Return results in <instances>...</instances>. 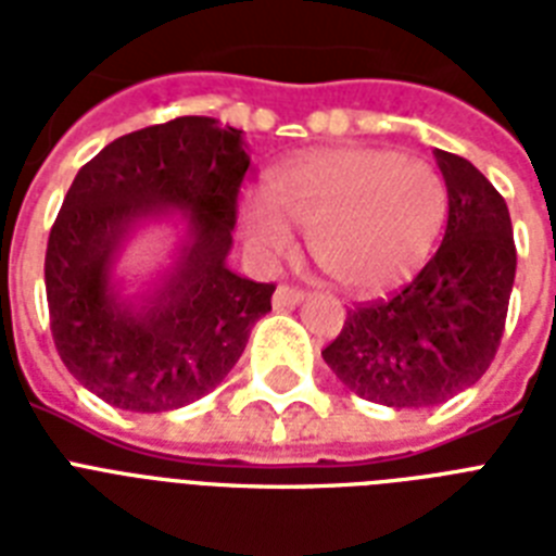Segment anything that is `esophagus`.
I'll return each instance as SVG.
<instances>
[{
	"label": "esophagus",
	"instance_id": "esophagus-1",
	"mask_svg": "<svg viewBox=\"0 0 556 556\" xmlns=\"http://www.w3.org/2000/svg\"><path fill=\"white\" fill-rule=\"evenodd\" d=\"M303 296L305 294L300 288L279 286L277 291H274V308H279V312H282V308H294V305L303 303Z\"/></svg>",
	"mask_w": 556,
	"mask_h": 556
}]
</instances>
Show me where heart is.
Returning a JSON list of instances; mask_svg holds the SVG:
<instances>
[{
  "label": "heart",
  "instance_id": "obj_1",
  "mask_svg": "<svg viewBox=\"0 0 556 556\" xmlns=\"http://www.w3.org/2000/svg\"><path fill=\"white\" fill-rule=\"evenodd\" d=\"M435 167L392 150H320L270 173L265 201L248 207L253 251L279 260L308 230L317 268L352 294H380L413 279L447 218Z\"/></svg>",
  "mask_w": 556,
  "mask_h": 556
}]
</instances>
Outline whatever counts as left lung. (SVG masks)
I'll return each instance as SVG.
<instances>
[{
	"instance_id": "1",
	"label": "left lung",
	"mask_w": 556,
	"mask_h": 556,
	"mask_svg": "<svg viewBox=\"0 0 556 556\" xmlns=\"http://www.w3.org/2000/svg\"><path fill=\"white\" fill-rule=\"evenodd\" d=\"M447 230L397 294L352 308L323 361L355 395L395 409L435 406L473 387L500 349L517 248L508 204L467 159L435 150Z\"/></svg>"
}]
</instances>
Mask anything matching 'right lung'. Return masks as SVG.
Instances as JSON below:
<instances>
[{
  "mask_svg": "<svg viewBox=\"0 0 556 556\" xmlns=\"http://www.w3.org/2000/svg\"><path fill=\"white\" fill-rule=\"evenodd\" d=\"M251 167L242 129L187 115L117 138L77 173L46 251V294L65 369L106 404L169 413L207 395L270 312V282L227 268ZM179 213L174 268L129 301L114 282L125 239Z\"/></svg>",
  "mask_w": 556,
  "mask_h": 556,
  "instance_id": "1",
  "label": "right lung"
}]
</instances>
